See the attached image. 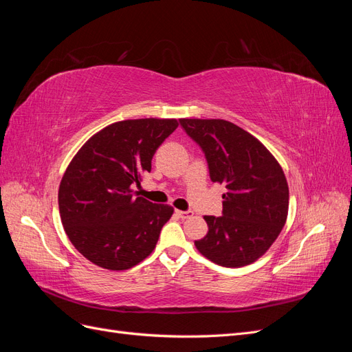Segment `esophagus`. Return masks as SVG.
<instances>
[{
  "label": "esophagus",
  "mask_w": 352,
  "mask_h": 352,
  "mask_svg": "<svg viewBox=\"0 0 352 352\" xmlns=\"http://www.w3.org/2000/svg\"><path fill=\"white\" fill-rule=\"evenodd\" d=\"M194 212L192 211H180V210H176V216L177 217H180V219H189L190 216H192Z\"/></svg>",
  "instance_id": "34e87169"
}]
</instances>
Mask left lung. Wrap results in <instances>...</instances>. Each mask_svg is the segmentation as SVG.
Segmentation results:
<instances>
[{"label": "left lung", "mask_w": 352, "mask_h": 352, "mask_svg": "<svg viewBox=\"0 0 352 352\" xmlns=\"http://www.w3.org/2000/svg\"><path fill=\"white\" fill-rule=\"evenodd\" d=\"M199 145L210 179L225 184L220 217L206 216L207 235L197 250L223 267L254 263L279 236L287 217L289 189L282 167L257 138L228 120L180 119Z\"/></svg>", "instance_id": "8db88e82"}]
</instances>
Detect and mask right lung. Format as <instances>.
<instances>
[{
    "instance_id": "right-lung-1",
    "label": "right lung",
    "mask_w": 352,
    "mask_h": 352,
    "mask_svg": "<svg viewBox=\"0 0 352 352\" xmlns=\"http://www.w3.org/2000/svg\"><path fill=\"white\" fill-rule=\"evenodd\" d=\"M176 119L113 123L73 157L58 189L63 228L85 258L109 270H127L153 252L173 208L138 197L144 173Z\"/></svg>"
}]
</instances>
